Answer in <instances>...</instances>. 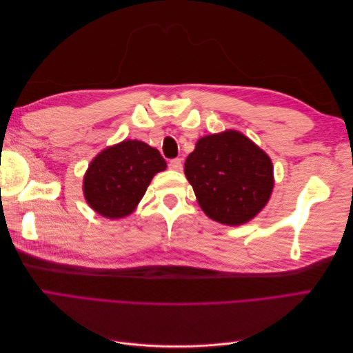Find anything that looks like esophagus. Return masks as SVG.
I'll use <instances>...</instances> for the list:
<instances>
[{"label": "esophagus", "instance_id": "esophagus-1", "mask_svg": "<svg viewBox=\"0 0 353 353\" xmlns=\"http://www.w3.org/2000/svg\"><path fill=\"white\" fill-rule=\"evenodd\" d=\"M168 166H169V169H172V170H181V169H183V162H181V159H172Z\"/></svg>", "mask_w": 353, "mask_h": 353}]
</instances>
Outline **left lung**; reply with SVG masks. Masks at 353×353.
I'll use <instances>...</instances> for the list:
<instances>
[{
  "label": "left lung",
  "mask_w": 353,
  "mask_h": 353,
  "mask_svg": "<svg viewBox=\"0 0 353 353\" xmlns=\"http://www.w3.org/2000/svg\"><path fill=\"white\" fill-rule=\"evenodd\" d=\"M184 172L203 212L231 227L258 215L274 188L270 156L234 130L201 137Z\"/></svg>",
  "instance_id": "8db88e82"
}]
</instances>
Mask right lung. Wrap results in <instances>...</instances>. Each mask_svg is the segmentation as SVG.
Returning <instances> with one entry per match:
<instances>
[{"label":"right lung","mask_w":353,"mask_h":353,"mask_svg":"<svg viewBox=\"0 0 353 353\" xmlns=\"http://www.w3.org/2000/svg\"><path fill=\"white\" fill-rule=\"evenodd\" d=\"M166 169L154 147L125 140L95 156L83 176V196L99 215L117 219L131 215L153 176Z\"/></svg>","instance_id":"1"}]
</instances>
